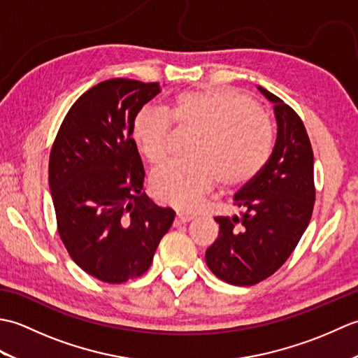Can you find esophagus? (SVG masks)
I'll return each instance as SVG.
<instances>
[{
  "label": "esophagus",
  "instance_id": "1",
  "mask_svg": "<svg viewBox=\"0 0 358 358\" xmlns=\"http://www.w3.org/2000/svg\"><path fill=\"white\" fill-rule=\"evenodd\" d=\"M191 220H194L192 215H187V214H177V218H175V224L180 226V224H185L189 223Z\"/></svg>",
  "mask_w": 358,
  "mask_h": 358
}]
</instances>
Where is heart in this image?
<instances>
[{
    "label": "heart",
    "instance_id": "b5f03b06",
    "mask_svg": "<svg viewBox=\"0 0 358 358\" xmlns=\"http://www.w3.org/2000/svg\"><path fill=\"white\" fill-rule=\"evenodd\" d=\"M171 123L199 132L192 162H171L150 178L159 201L183 212L195 210L220 178L227 186L246 183L268 162L272 129L264 113L245 96L227 89L185 90L164 106L143 108L132 121V141L152 164L167 155Z\"/></svg>",
    "mask_w": 358,
    "mask_h": 358
}]
</instances>
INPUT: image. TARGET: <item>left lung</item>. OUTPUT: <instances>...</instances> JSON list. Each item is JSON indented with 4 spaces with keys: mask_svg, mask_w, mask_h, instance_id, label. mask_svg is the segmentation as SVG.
Wrapping results in <instances>:
<instances>
[{
    "mask_svg": "<svg viewBox=\"0 0 358 358\" xmlns=\"http://www.w3.org/2000/svg\"><path fill=\"white\" fill-rule=\"evenodd\" d=\"M273 104L277 140L268 163L234 195L240 217H217L218 238L206 249V264L235 286H252L281 268L313 217L314 154L300 117L262 86Z\"/></svg>",
    "mask_w": 358,
    "mask_h": 358,
    "instance_id": "8db88e82",
    "label": "left lung"
}]
</instances>
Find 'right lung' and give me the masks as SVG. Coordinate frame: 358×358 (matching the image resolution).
Here are the masks:
<instances>
[{
  "mask_svg": "<svg viewBox=\"0 0 358 358\" xmlns=\"http://www.w3.org/2000/svg\"><path fill=\"white\" fill-rule=\"evenodd\" d=\"M162 92L158 83L103 81L64 117L49 158L58 234L80 268L104 283L149 269L175 212L143 192L144 167L132 121Z\"/></svg>",
  "mask_w": 358,
  "mask_h": 358,
  "instance_id": "right-lung-1",
  "label": "right lung"
}]
</instances>
